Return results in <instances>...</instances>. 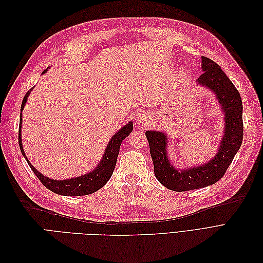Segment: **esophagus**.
Here are the masks:
<instances>
[{
  "instance_id": "34e87169",
  "label": "esophagus",
  "mask_w": 263,
  "mask_h": 263,
  "mask_svg": "<svg viewBox=\"0 0 263 263\" xmlns=\"http://www.w3.org/2000/svg\"><path fill=\"white\" fill-rule=\"evenodd\" d=\"M149 122H150L149 116H147L146 114H142V113H141V114H139V115L137 116V123H138V125H139L140 127H146Z\"/></svg>"
}]
</instances>
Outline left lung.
Listing matches in <instances>:
<instances>
[{"label":"left lung","instance_id":"obj_1","mask_svg":"<svg viewBox=\"0 0 263 263\" xmlns=\"http://www.w3.org/2000/svg\"><path fill=\"white\" fill-rule=\"evenodd\" d=\"M201 66L203 73L196 82L214 92L225 115L224 135L217 154L205 164L178 170L166 154L168 136L157 130L146 132L157 180L166 189L177 192L209 186L221 179L243 138L242 102L239 92L216 62L202 57Z\"/></svg>","mask_w":263,"mask_h":263}]
</instances>
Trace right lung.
<instances>
[{
  "label": "right lung",
  "instance_id": "1",
  "mask_svg": "<svg viewBox=\"0 0 263 263\" xmlns=\"http://www.w3.org/2000/svg\"><path fill=\"white\" fill-rule=\"evenodd\" d=\"M47 71H48V69L44 70L43 74L46 73ZM33 89L34 87H31V89L25 94V97H24L21 110L24 109V106H25L28 99V95L30 94V91H33ZM132 132H133V122H129L128 124H126L124 127H122V128L119 129L112 138H110L108 145L104 151V155H103L102 160L100 161L97 168L89 173L83 174V176L68 179V180H54V179L47 178L44 176V174L37 171L28 161L25 153H24L23 145H22V113H21V119H20L18 142H20V148H21L22 154L24 158L26 159L30 169L33 170V172L36 174V177L47 189L59 195L82 196V195H89L97 192L98 190H100L101 187H103L106 184V182L109 180L110 177H112L113 171L115 169L117 156L119 153V147H121L123 140L128 136Z\"/></svg>",
  "mask_w": 263,
  "mask_h": 263
}]
</instances>
